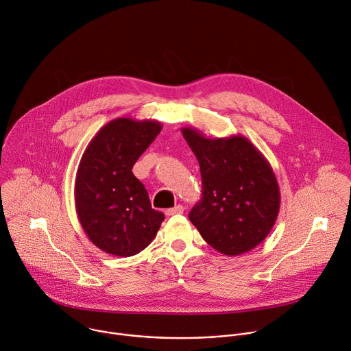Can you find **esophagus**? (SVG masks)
Masks as SVG:
<instances>
[{
	"mask_svg": "<svg viewBox=\"0 0 351 351\" xmlns=\"http://www.w3.org/2000/svg\"><path fill=\"white\" fill-rule=\"evenodd\" d=\"M183 211H184L183 206H176V207H173V208L167 210L165 214H167V217H172V215H176V214H183Z\"/></svg>",
	"mask_w": 351,
	"mask_h": 351,
	"instance_id": "esophagus-1",
	"label": "esophagus"
}]
</instances>
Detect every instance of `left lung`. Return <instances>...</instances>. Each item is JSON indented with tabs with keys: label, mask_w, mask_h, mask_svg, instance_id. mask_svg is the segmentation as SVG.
<instances>
[{
	"label": "left lung",
	"mask_w": 351,
	"mask_h": 351,
	"mask_svg": "<svg viewBox=\"0 0 351 351\" xmlns=\"http://www.w3.org/2000/svg\"><path fill=\"white\" fill-rule=\"evenodd\" d=\"M203 179V197L189 219L217 252H252L272 230L280 208L276 176L260 149L241 134L204 136L182 128Z\"/></svg>",
	"instance_id": "8db88e82"
}]
</instances>
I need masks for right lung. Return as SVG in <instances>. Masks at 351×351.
<instances>
[{"label":"right lung","mask_w":351,"mask_h":351,"mask_svg":"<svg viewBox=\"0 0 351 351\" xmlns=\"http://www.w3.org/2000/svg\"><path fill=\"white\" fill-rule=\"evenodd\" d=\"M157 121L117 118L86 147L75 180V207L88 240L107 254L132 257L154 240L165 219L133 175L138 157L161 132Z\"/></svg>","instance_id":"obj_1"}]
</instances>
